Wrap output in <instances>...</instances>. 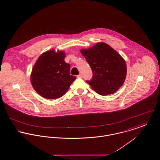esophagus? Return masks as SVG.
I'll use <instances>...</instances> for the list:
<instances>
[{
    "instance_id": "34e87169",
    "label": "esophagus",
    "mask_w": 160,
    "mask_h": 160,
    "mask_svg": "<svg viewBox=\"0 0 160 160\" xmlns=\"http://www.w3.org/2000/svg\"><path fill=\"white\" fill-rule=\"evenodd\" d=\"M77 77H78V78H82V75L81 74H79V75L77 76Z\"/></svg>"
}]
</instances>
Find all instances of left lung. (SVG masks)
<instances>
[{
  "instance_id": "obj_1",
  "label": "left lung",
  "mask_w": 160,
  "mask_h": 160,
  "mask_svg": "<svg viewBox=\"0 0 160 160\" xmlns=\"http://www.w3.org/2000/svg\"><path fill=\"white\" fill-rule=\"evenodd\" d=\"M93 72L87 83L98 94L107 95L115 93L121 87L127 76V65L122 56L105 43L81 50Z\"/></svg>"
}]
</instances>
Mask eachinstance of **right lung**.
Here are the masks:
<instances>
[{
    "instance_id": "add662e5",
    "label": "right lung",
    "mask_w": 160,
    "mask_h": 160,
    "mask_svg": "<svg viewBox=\"0 0 160 160\" xmlns=\"http://www.w3.org/2000/svg\"><path fill=\"white\" fill-rule=\"evenodd\" d=\"M63 51H48L35 63L30 76L35 91L46 99L62 97L76 79L70 74V65L65 62Z\"/></svg>"
}]
</instances>
